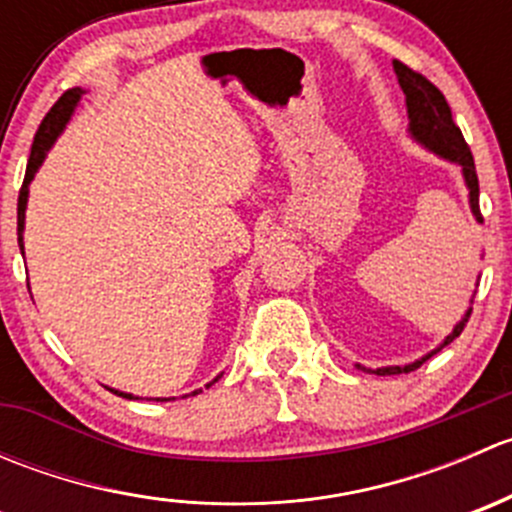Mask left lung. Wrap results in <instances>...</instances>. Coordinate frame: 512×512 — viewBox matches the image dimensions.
I'll list each match as a JSON object with an SVG mask.
<instances>
[{
  "label": "left lung",
  "instance_id": "left-lung-1",
  "mask_svg": "<svg viewBox=\"0 0 512 512\" xmlns=\"http://www.w3.org/2000/svg\"><path fill=\"white\" fill-rule=\"evenodd\" d=\"M394 71H396V76H399V84L406 94V108H409V121H411L409 123L411 136H414L416 141H421L426 148H431L433 153H438V156H443V158H448V160H453V163L461 165L463 178H466L468 190H471L473 215H476L478 223H483V215H480V205H478L476 163H473V153H471V148H468L466 138H463L461 128L453 123L451 106H448L446 96H443L441 91H438V86H433L426 76L418 74V71H414V69H409V66L401 64V61H394ZM468 319H471V309H468L466 317L456 324V329L448 334L446 342H443L436 352H441L446 344H451L453 339L463 332V327L468 324ZM436 352L423 356L421 361H414V364H409V366H386V369H376V374L391 376V374H401V371H404V374H409V371H416L423 361L431 359Z\"/></svg>",
  "mask_w": 512,
  "mask_h": 512
}]
</instances>
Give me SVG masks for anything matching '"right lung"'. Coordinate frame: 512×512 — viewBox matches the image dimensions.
I'll list each match as a JSON object with an SVG mask.
<instances>
[{
  "label": "right lung",
  "mask_w": 512,
  "mask_h": 512,
  "mask_svg": "<svg viewBox=\"0 0 512 512\" xmlns=\"http://www.w3.org/2000/svg\"><path fill=\"white\" fill-rule=\"evenodd\" d=\"M84 91L81 89H69L64 91V94L59 96V101L51 106V111L46 113L44 121H41L39 131H36L34 136V143H32V156H29V163H27V175H24V183H22V190H19V203H17V232H19V250H24L22 245V232H24V208H27V195H29V183H32L34 173L39 170L41 160H44L46 151L51 148V143L56 141V136L61 133V128L66 126V121L71 118V113H74V106L79 103V98ZM220 379V376H218ZM215 379V381H218ZM213 384V381H210ZM208 384V386H210ZM113 394L123 396V399H133L131 394H123V391H113ZM198 394V391H193V396ZM156 401H168V399H156Z\"/></svg>",
  "instance_id": "obj_1"
}]
</instances>
